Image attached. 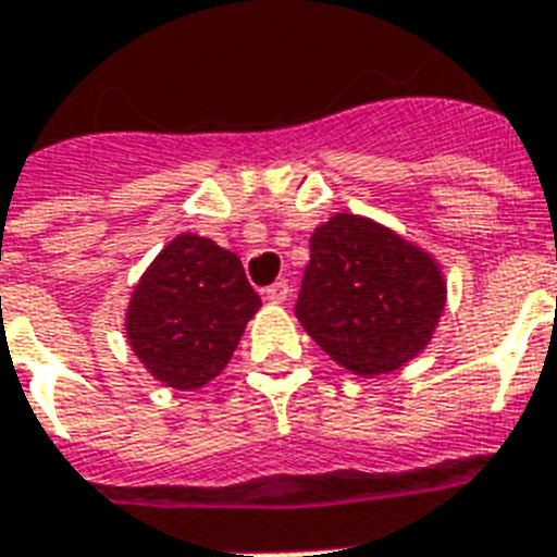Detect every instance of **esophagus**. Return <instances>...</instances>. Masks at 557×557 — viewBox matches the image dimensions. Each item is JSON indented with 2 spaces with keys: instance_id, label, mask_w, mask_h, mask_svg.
Masks as SVG:
<instances>
[{
  "instance_id": "esophagus-1",
  "label": "esophagus",
  "mask_w": 557,
  "mask_h": 557,
  "mask_svg": "<svg viewBox=\"0 0 557 557\" xmlns=\"http://www.w3.org/2000/svg\"><path fill=\"white\" fill-rule=\"evenodd\" d=\"M265 300L274 302V306L286 302L288 300V283H286V280H280V283H274V286L265 288Z\"/></svg>"
}]
</instances>
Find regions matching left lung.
I'll return each mask as SVG.
<instances>
[{
	"mask_svg": "<svg viewBox=\"0 0 557 557\" xmlns=\"http://www.w3.org/2000/svg\"><path fill=\"white\" fill-rule=\"evenodd\" d=\"M308 246L297 320L336 366L373 380L428 348L447 302L428 249L350 212L320 223Z\"/></svg>",
	"mask_w": 557,
	"mask_h": 557,
	"instance_id": "8db88e82",
	"label": "left lung"
}]
</instances>
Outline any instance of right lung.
Masks as SVG:
<instances>
[{
	"label": "right lung",
	"mask_w": 557,
	"mask_h": 557,
	"mask_svg": "<svg viewBox=\"0 0 557 557\" xmlns=\"http://www.w3.org/2000/svg\"><path fill=\"white\" fill-rule=\"evenodd\" d=\"M260 308L240 257L195 232L172 237L129 294L124 334L147 373L198 391L228 366Z\"/></svg>",
	"instance_id": "right-lung-1"
}]
</instances>
